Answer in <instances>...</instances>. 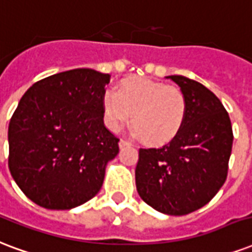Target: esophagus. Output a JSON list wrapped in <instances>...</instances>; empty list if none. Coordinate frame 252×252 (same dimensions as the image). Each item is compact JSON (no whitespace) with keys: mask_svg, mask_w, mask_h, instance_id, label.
I'll use <instances>...</instances> for the list:
<instances>
[{"mask_svg":"<svg viewBox=\"0 0 252 252\" xmlns=\"http://www.w3.org/2000/svg\"><path fill=\"white\" fill-rule=\"evenodd\" d=\"M128 145H130V142L126 141V139H124V138H122V139L119 141V147H121V149H122V147H125V146H128Z\"/></svg>","mask_w":252,"mask_h":252,"instance_id":"1","label":"esophagus"}]
</instances>
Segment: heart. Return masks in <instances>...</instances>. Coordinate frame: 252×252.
Here are the masks:
<instances>
[{"mask_svg": "<svg viewBox=\"0 0 252 252\" xmlns=\"http://www.w3.org/2000/svg\"><path fill=\"white\" fill-rule=\"evenodd\" d=\"M103 113L106 125L113 131L131 117L135 133L149 145L159 146L181 131L187 117V99L181 89L134 77L124 79L117 92L105 93Z\"/></svg>", "mask_w": 252, "mask_h": 252, "instance_id": "heart-1", "label": "heart"}]
</instances>
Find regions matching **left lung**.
Wrapping results in <instances>:
<instances>
[{"mask_svg":"<svg viewBox=\"0 0 252 252\" xmlns=\"http://www.w3.org/2000/svg\"><path fill=\"white\" fill-rule=\"evenodd\" d=\"M187 99V117L177 137L160 147H142L135 167L138 194L167 215L203 207L226 182L232 149L228 113L202 83L169 75Z\"/></svg>","mask_w":252,"mask_h":252,"instance_id":"8db88e82","label":"left lung"}]
</instances>
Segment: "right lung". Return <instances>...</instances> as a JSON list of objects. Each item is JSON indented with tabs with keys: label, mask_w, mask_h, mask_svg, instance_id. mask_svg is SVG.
Listing matches in <instances>:
<instances>
[{
	"label": "right lung",
	"mask_w": 252,
	"mask_h": 252,
	"mask_svg": "<svg viewBox=\"0 0 252 252\" xmlns=\"http://www.w3.org/2000/svg\"><path fill=\"white\" fill-rule=\"evenodd\" d=\"M110 74L74 69L33 83L9 124V170L30 200L49 210L83 205L101 190L119 138L103 124Z\"/></svg>",
	"instance_id": "1"
}]
</instances>
